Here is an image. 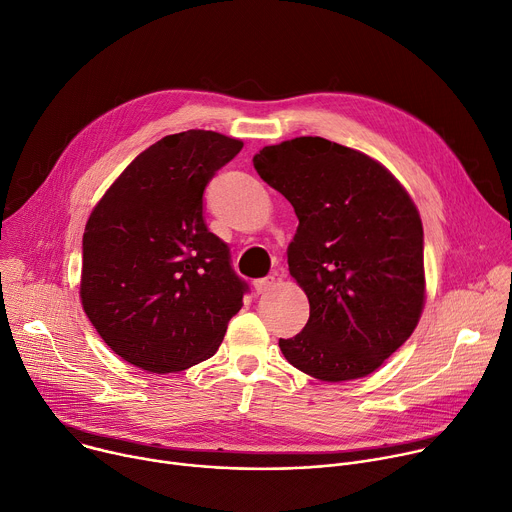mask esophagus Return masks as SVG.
<instances>
[{
	"instance_id": "34e87169",
	"label": "esophagus",
	"mask_w": 512,
	"mask_h": 512,
	"mask_svg": "<svg viewBox=\"0 0 512 512\" xmlns=\"http://www.w3.org/2000/svg\"><path fill=\"white\" fill-rule=\"evenodd\" d=\"M273 286H275V277H273V275L259 277V280L253 282V288H255L257 294H265V292H269Z\"/></svg>"
}]
</instances>
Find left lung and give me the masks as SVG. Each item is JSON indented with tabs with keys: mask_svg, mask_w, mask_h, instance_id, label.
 I'll use <instances>...</instances> for the list:
<instances>
[{
	"mask_svg": "<svg viewBox=\"0 0 512 512\" xmlns=\"http://www.w3.org/2000/svg\"><path fill=\"white\" fill-rule=\"evenodd\" d=\"M253 165L300 220L288 265L310 318L280 339L284 357L322 382L371 374L406 343L425 306L414 202L384 165L320 136L263 147Z\"/></svg>",
	"mask_w": 512,
	"mask_h": 512,
	"instance_id": "8db88e82",
	"label": "left lung"
}]
</instances>
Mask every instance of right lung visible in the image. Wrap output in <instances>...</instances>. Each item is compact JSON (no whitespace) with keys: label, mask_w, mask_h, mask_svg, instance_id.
I'll return each instance as SVG.
<instances>
[{"label":"right lung","mask_w":512,"mask_h":512,"mask_svg":"<svg viewBox=\"0 0 512 512\" xmlns=\"http://www.w3.org/2000/svg\"><path fill=\"white\" fill-rule=\"evenodd\" d=\"M243 143L212 130L169 134L138 155L83 232L81 304L124 361L171 374L216 353L249 292L204 222L210 179Z\"/></svg>","instance_id":"1"}]
</instances>
